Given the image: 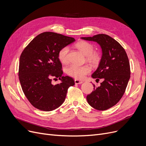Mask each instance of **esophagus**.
Listing matches in <instances>:
<instances>
[{
	"mask_svg": "<svg viewBox=\"0 0 146 146\" xmlns=\"http://www.w3.org/2000/svg\"><path fill=\"white\" fill-rule=\"evenodd\" d=\"M75 83L76 84H82V83L83 82L82 81H80V80H78L77 79H75Z\"/></svg>",
	"mask_w": 146,
	"mask_h": 146,
	"instance_id": "34e87169",
	"label": "esophagus"
}]
</instances>
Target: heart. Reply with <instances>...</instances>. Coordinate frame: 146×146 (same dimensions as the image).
Masks as SVG:
<instances>
[{
    "label": "heart",
    "mask_w": 146,
    "mask_h": 146,
    "mask_svg": "<svg viewBox=\"0 0 146 146\" xmlns=\"http://www.w3.org/2000/svg\"><path fill=\"white\" fill-rule=\"evenodd\" d=\"M76 48L86 56L87 60L96 63L99 60V54L96 52H93V46L87 41L80 40L75 44ZM68 52L69 48L67 46L61 48L59 50L58 57L60 62L62 64H66L68 62ZM66 72L68 75L78 80L84 78L86 75L91 72V68L88 65H78L72 64L68 66L66 69Z\"/></svg>",
    "instance_id": "b5f03b06"
}]
</instances>
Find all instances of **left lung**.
Returning a JSON list of instances; mask_svg holds the SVG:
<instances>
[{
  "mask_svg": "<svg viewBox=\"0 0 146 146\" xmlns=\"http://www.w3.org/2000/svg\"><path fill=\"white\" fill-rule=\"evenodd\" d=\"M81 38L98 43L102 51L99 66L92 77L103 81L99 87L93 84L94 90L87 95V100L97 110H107L115 106L125 92L131 74L128 56L122 46L106 34Z\"/></svg>",
  "mask_w": 146,
  "mask_h": 146,
  "instance_id": "left-lung-1",
  "label": "left lung"
}]
</instances>
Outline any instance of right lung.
Listing matches in <instances>:
<instances>
[{
  "label": "right lung",
  "mask_w": 146,
  "mask_h": 146,
  "mask_svg": "<svg viewBox=\"0 0 146 146\" xmlns=\"http://www.w3.org/2000/svg\"><path fill=\"white\" fill-rule=\"evenodd\" d=\"M74 41L60 34L44 32L34 38L21 54L19 80L25 96L34 107L51 111L65 101L68 88L75 82L72 78L62 76L58 54L61 48ZM53 77L59 78L61 82L53 85Z\"/></svg>",
  "instance_id": "right-lung-1"
}]
</instances>
